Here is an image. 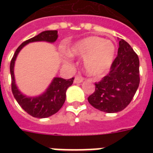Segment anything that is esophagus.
<instances>
[{
	"label": "esophagus",
	"mask_w": 153,
	"mask_h": 153,
	"mask_svg": "<svg viewBox=\"0 0 153 153\" xmlns=\"http://www.w3.org/2000/svg\"><path fill=\"white\" fill-rule=\"evenodd\" d=\"M83 82V79H82V77L76 76L74 79V83H75V84L81 83V82Z\"/></svg>",
	"instance_id": "obj_1"
}]
</instances>
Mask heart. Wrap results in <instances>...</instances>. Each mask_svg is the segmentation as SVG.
Masks as SVG:
<instances>
[{
    "label": "heart",
    "instance_id": "heart-1",
    "mask_svg": "<svg viewBox=\"0 0 153 153\" xmlns=\"http://www.w3.org/2000/svg\"><path fill=\"white\" fill-rule=\"evenodd\" d=\"M68 55L84 57L82 67L92 77L101 76L111 67L116 55V47L110 40L99 36H88L75 42L69 48Z\"/></svg>",
    "mask_w": 153,
    "mask_h": 153
}]
</instances>
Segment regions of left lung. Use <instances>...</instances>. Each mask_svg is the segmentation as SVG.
<instances>
[{"label": "left lung", "mask_w": 153, "mask_h": 153, "mask_svg": "<svg viewBox=\"0 0 153 153\" xmlns=\"http://www.w3.org/2000/svg\"><path fill=\"white\" fill-rule=\"evenodd\" d=\"M139 58L131 46L121 39L117 56L109 74L95 83V91L89 96V103L105 113L123 110L133 99L140 83Z\"/></svg>", "instance_id": "1"}]
</instances>
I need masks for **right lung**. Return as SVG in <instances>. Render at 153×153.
Instances as JSON below:
<instances>
[{"instance_id": "obj_1", "label": "right lung", "mask_w": 153, "mask_h": 153, "mask_svg": "<svg viewBox=\"0 0 153 153\" xmlns=\"http://www.w3.org/2000/svg\"><path fill=\"white\" fill-rule=\"evenodd\" d=\"M58 31H44L36 36L27 39L20 44L16 49L10 63V74L12 79V91L13 96L25 112L37 118H46L56 114L64 104L66 91L74 82V78L64 79L55 77L44 92L37 96H27L23 94L16 86L14 74V67L17 55L27 44L34 42H47L53 44L58 38Z\"/></svg>"}]
</instances>
